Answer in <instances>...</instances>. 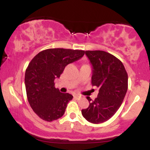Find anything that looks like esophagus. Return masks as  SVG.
Masks as SVG:
<instances>
[{
  "instance_id": "1",
  "label": "esophagus",
  "mask_w": 150,
  "mask_h": 150,
  "mask_svg": "<svg viewBox=\"0 0 150 150\" xmlns=\"http://www.w3.org/2000/svg\"><path fill=\"white\" fill-rule=\"evenodd\" d=\"M74 98L76 99H80L82 98V97H81V95H79V94H75V95L74 96Z\"/></svg>"
}]
</instances>
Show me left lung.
I'll use <instances>...</instances> for the list:
<instances>
[{"label":"left lung","instance_id":"left-lung-1","mask_svg":"<svg viewBox=\"0 0 150 150\" xmlns=\"http://www.w3.org/2000/svg\"><path fill=\"white\" fill-rule=\"evenodd\" d=\"M92 65V85L99 89L97 97L82 110L86 120L94 124L104 123L120 108L128 90V74L122 62L104 51H86Z\"/></svg>","mask_w":150,"mask_h":150}]
</instances>
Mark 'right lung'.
Wrapping results in <instances>:
<instances>
[{
    "label": "right lung",
    "mask_w": 150,
    "mask_h": 150,
    "mask_svg": "<svg viewBox=\"0 0 150 150\" xmlns=\"http://www.w3.org/2000/svg\"><path fill=\"white\" fill-rule=\"evenodd\" d=\"M84 54L82 50L49 49L39 52L29 63L25 77L27 97L39 118L51 122L64 114L67 104L73 97L56 89L54 80L60 77L67 65Z\"/></svg>",
    "instance_id": "add662e5"
}]
</instances>
